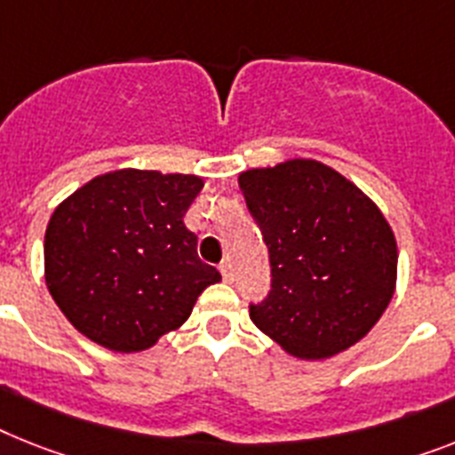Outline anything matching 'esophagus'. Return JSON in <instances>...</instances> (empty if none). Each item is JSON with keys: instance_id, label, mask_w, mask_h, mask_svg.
Masks as SVG:
<instances>
[{"instance_id": "esophagus-1", "label": "esophagus", "mask_w": 455, "mask_h": 455, "mask_svg": "<svg viewBox=\"0 0 455 455\" xmlns=\"http://www.w3.org/2000/svg\"><path fill=\"white\" fill-rule=\"evenodd\" d=\"M219 269H220V274H223V281H228V283H230V281H232V265H230V260L220 262Z\"/></svg>"}]
</instances>
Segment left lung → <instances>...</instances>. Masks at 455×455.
Returning <instances> with one entry per match:
<instances>
[{
    "label": "left lung",
    "instance_id": "left-lung-1",
    "mask_svg": "<svg viewBox=\"0 0 455 455\" xmlns=\"http://www.w3.org/2000/svg\"><path fill=\"white\" fill-rule=\"evenodd\" d=\"M272 262V291L251 321L288 355L323 360L358 344L397 283L395 232L337 169L292 157L239 174Z\"/></svg>",
    "mask_w": 455,
    "mask_h": 455
}]
</instances>
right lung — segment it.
I'll return each instance as SVG.
<instances>
[{
	"instance_id": "right-lung-1",
	"label": "right lung",
	"mask_w": 455,
	"mask_h": 455,
	"mask_svg": "<svg viewBox=\"0 0 455 455\" xmlns=\"http://www.w3.org/2000/svg\"><path fill=\"white\" fill-rule=\"evenodd\" d=\"M204 181L157 169H116L52 212L44 276L67 321L100 347L139 354L188 321L220 274L183 223Z\"/></svg>"
}]
</instances>
